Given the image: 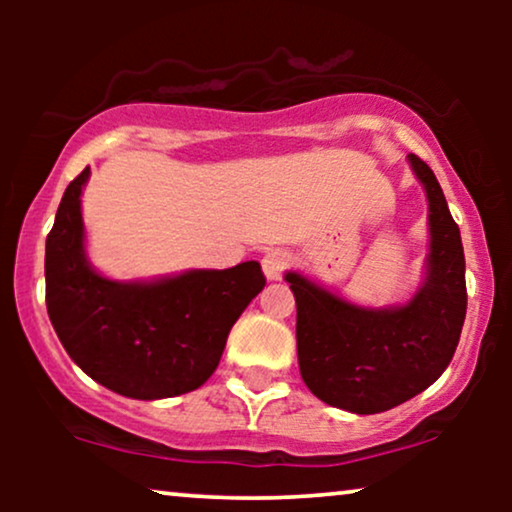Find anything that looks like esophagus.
<instances>
[{"label":"esophagus","mask_w":512,"mask_h":512,"mask_svg":"<svg viewBox=\"0 0 512 512\" xmlns=\"http://www.w3.org/2000/svg\"><path fill=\"white\" fill-rule=\"evenodd\" d=\"M261 265H263L265 277H268L270 282H277V279L282 277V272L286 270V265H289V254L282 249H270L265 251Z\"/></svg>","instance_id":"esophagus-1"}]
</instances>
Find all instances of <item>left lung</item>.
Masks as SVG:
<instances>
[{"mask_svg": "<svg viewBox=\"0 0 512 512\" xmlns=\"http://www.w3.org/2000/svg\"><path fill=\"white\" fill-rule=\"evenodd\" d=\"M408 163L429 202L424 282L408 303L363 307L300 272L284 275L296 296L298 366L307 389L333 408L375 415L443 375L466 319V261L459 226L431 167Z\"/></svg>", "mask_w": 512, "mask_h": 512, "instance_id": "left-lung-1", "label": "left lung"}]
</instances>
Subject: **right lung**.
Returning a JSON list of instances; mask_svg holds the SVG:
<instances>
[{
    "mask_svg": "<svg viewBox=\"0 0 512 512\" xmlns=\"http://www.w3.org/2000/svg\"><path fill=\"white\" fill-rule=\"evenodd\" d=\"M86 167L62 195L46 237V307L62 347L116 394L158 401L198 389L219 366L230 328L263 291L261 265L186 270L116 282L86 254L81 193Z\"/></svg>",
    "mask_w": 512,
    "mask_h": 512,
    "instance_id": "right-lung-1",
    "label": "right lung"
}]
</instances>
